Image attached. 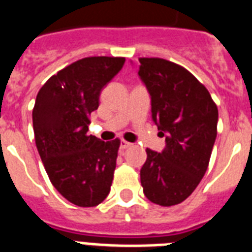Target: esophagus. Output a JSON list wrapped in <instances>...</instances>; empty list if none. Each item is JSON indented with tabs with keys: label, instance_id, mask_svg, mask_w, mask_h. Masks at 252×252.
Returning a JSON list of instances; mask_svg holds the SVG:
<instances>
[{
	"label": "esophagus",
	"instance_id": "obj_1",
	"mask_svg": "<svg viewBox=\"0 0 252 252\" xmlns=\"http://www.w3.org/2000/svg\"><path fill=\"white\" fill-rule=\"evenodd\" d=\"M132 146V144H130V142H126V141H120V149H123V150H124V149H128V147H130Z\"/></svg>",
	"mask_w": 252,
	"mask_h": 252
}]
</instances>
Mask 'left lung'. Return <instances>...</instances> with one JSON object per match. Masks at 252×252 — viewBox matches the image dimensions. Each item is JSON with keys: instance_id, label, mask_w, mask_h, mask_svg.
<instances>
[{"instance_id": "8db88e82", "label": "left lung", "mask_w": 252, "mask_h": 252, "mask_svg": "<svg viewBox=\"0 0 252 252\" xmlns=\"http://www.w3.org/2000/svg\"><path fill=\"white\" fill-rule=\"evenodd\" d=\"M138 76L150 94L153 122L165 137L161 153L146 149L141 185L147 199L169 207L185 200L203 179L219 111L204 85L176 63L140 58Z\"/></svg>"}]
</instances>
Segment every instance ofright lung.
<instances>
[{
    "mask_svg": "<svg viewBox=\"0 0 252 252\" xmlns=\"http://www.w3.org/2000/svg\"><path fill=\"white\" fill-rule=\"evenodd\" d=\"M126 58L89 57L59 71L34 102V141L53 186L79 207H94L110 193L120 141L89 136V115Z\"/></svg>",
    "mask_w": 252,
    "mask_h": 252,
    "instance_id": "1",
    "label": "right lung"
}]
</instances>
